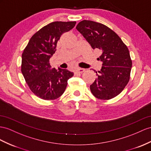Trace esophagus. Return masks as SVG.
I'll return each mask as SVG.
<instances>
[{"label":"esophagus","instance_id":"obj_1","mask_svg":"<svg viewBox=\"0 0 151 151\" xmlns=\"http://www.w3.org/2000/svg\"><path fill=\"white\" fill-rule=\"evenodd\" d=\"M75 71H76V73H82L83 72L85 71V69H83V68H77Z\"/></svg>","mask_w":151,"mask_h":151}]
</instances>
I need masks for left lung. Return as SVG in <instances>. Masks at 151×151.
<instances>
[{"instance_id": "8db88e82", "label": "left lung", "mask_w": 151, "mask_h": 151, "mask_svg": "<svg viewBox=\"0 0 151 151\" xmlns=\"http://www.w3.org/2000/svg\"><path fill=\"white\" fill-rule=\"evenodd\" d=\"M76 30L92 49L102 53L101 70L96 71L97 78L90 86L91 92L100 99H110L119 95L129 80L132 67L129 50L119 36L107 26L91 20H83Z\"/></svg>"}]
</instances>
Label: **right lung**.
Masks as SVG:
<instances>
[{
	"mask_svg": "<svg viewBox=\"0 0 151 151\" xmlns=\"http://www.w3.org/2000/svg\"><path fill=\"white\" fill-rule=\"evenodd\" d=\"M76 22H53L30 38L22 56V73L30 89L37 97L55 99L64 93L73 73L51 68L50 58L56 51L60 36L74 27Z\"/></svg>",
	"mask_w": 151,
	"mask_h": 151,
	"instance_id": "add662e5",
	"label": "right lung"
}]
</instances>
